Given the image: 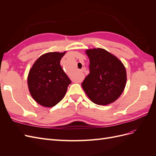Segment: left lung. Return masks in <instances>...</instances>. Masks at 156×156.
Here are the masks:
<instances>
[{"label": "left lung", "instance_id": "1", "mask_svg": "<svg viewBox=\"0 0 156 156\" xmlns=\"http://www.w3.org/2000/svg\"><path fill=\"white\" fill-rule=\"evenodd\" d=\"M90 60V73L81 84L93 103L106 105L115 101L125 88L127 75L124 65L104 49L86 50Z\"/></svg>", "mask_w": 156, "mask_h": 156}]
</instances>
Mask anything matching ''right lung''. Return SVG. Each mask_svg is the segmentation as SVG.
<instances>
[{
    "label": "right lung",
    "mask_w": 156,
    "mask_h": 156,
    "mask_svg": "<svg viewBox=\"0 0 156 156\" xmlns=\"http://www.w3.org/2000/svg\"><path fill=\"white\" fill-rule=\"evenodd\" d=\"M65 53L66 51L50 52L42 55L29 71L27 78L29 92L41 106L56 105L62 100L72 83L60 64Z\"/></svg>",
    "instance_id": "right-lung-1"
}]
</instances>
